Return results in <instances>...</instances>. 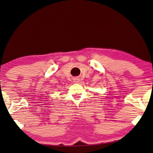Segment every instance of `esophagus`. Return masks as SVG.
Here are the masks:
<instances>
[{"mask_svg": "<svg viewBox=\"0 0 153 153\" xmlns=\"http://www.w3.org/2000/svg\"><path fill=\"white\" fill-rule=\"evenodd\" d=\"M73 79H74V82H75V83H78L80 81V79H79V77H74Z\"/></svg>", "mask_w": 153, "mask_h": 153, "instance_id": "obj_1", "label": "esophagus"}]
</instances>
